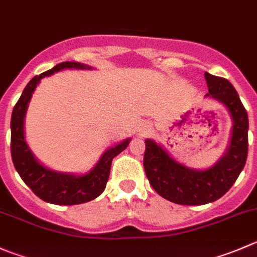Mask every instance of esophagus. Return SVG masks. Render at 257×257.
<instances>
[{"label": "esophagus", "instance_id": "esophagus-1", "mask_svg": "<svg viewBox=\"0 0 257 257\" xmlns=\"http://www.w3.org/2000/svg\"><path fill=\"white\" fill-rule=\"evenodd\" d=\"M151 132H152V125H151V124H149V123L142 124L141 129H139V134H141L142 137L148 136V134L151 133Z\"/></svg>", "mask_w": 257, "mask_h": 257}]
</instances>
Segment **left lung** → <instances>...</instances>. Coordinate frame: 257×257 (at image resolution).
Masks as SVG:
<instances>
[{
  "label": "left lung",
  "instance_id": "left-lung-1",
  "mask_svg": "<svg viewBox=\"0 0 257 257\" xmlns=\"http://www.w3.org/2000/svg\"><path fill=\"white\" fill-rule=\"evenodd\" d=\"M208 94L232 119L230 144L213 166L193 169L179 163L152 139H146L144 169L154 191L177 205L200 206L222 197L240 176L247 158L248 118L237 91L227 79L205 73Z\"/></svg>",
  "mask_w": 257,
  "mask_h": 257
}]
</instances>
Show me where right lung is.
Listing matches in <instances>:
<instances>
[{
    "instance_id": "add662e5",
    "label": "right lung",
    "mask_w": 257,
    "mask_h": 257,
    "mask_svg": "<svg viewBox=\"0 0 257 257\" xmlns=\"http://www.w3.org/2000/svg\"><path fill=\"white\" fill-rule=\"evenodd\" d=\"M65 69L89 70L91 66L76 61H65L30 80L12 111L11 156L17 173L37 197L52 205L71 206L89 202L103 193L110 173L111 161L128 147L131 138L106 149L95 167L85 174L57 172L40 163L25 139V116L32 94L41 79Z\"/></svg>"
}]
</instances>
